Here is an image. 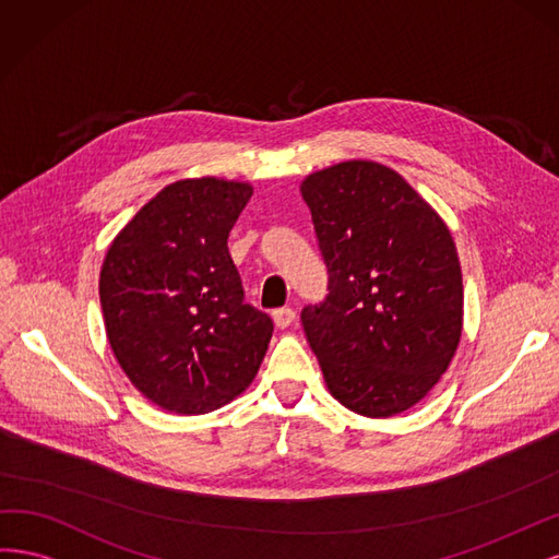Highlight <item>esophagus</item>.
<instances>
[{
    "label": "esophagus",
    "instance_id": "esophagus-1",
    "mask_svg": "<svg viewBox=\"0 0 559 559\" xmlns=\"http://www.w3.org/2000/svg\"><path fill=\"white\" fill-rule=\"evenodd\" d=\"M272 316H274L276 328H281V330L290 328V325H293V320H295V311L290 309V306H283V309H276Z\"/></svg>",
    "mask_w": 559,
    "mask_h": 559
}]
</instances>
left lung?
Masks as SVG:
<instances>
[{
  "mask_svg": "<svg viewBox=\"0 0 559 559\" xmlns=\"http://www.w3.org/2000/svg\"><path fill=\"white\" fill-rule=\"evenodd\" d=\"M322 260L325 301L301 325L346 408L390 418L439 383L462 336V269L450 229L404 178L348 159L301 181Z\"/></svg>",
  "mask_w": 559,
  "mask_h": 559,
  "instance_id": "1",
  "label": "left lung"
}]
</instances>
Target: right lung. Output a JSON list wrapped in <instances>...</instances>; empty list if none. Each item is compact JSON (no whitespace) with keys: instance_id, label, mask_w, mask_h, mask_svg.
<instances>
[{"instance_id":"add662e5","label":"right lung","mask_w":559,"mask_h":559,"mask_svg":"<svg viewBox=\"0 0 559 559\" xmlns=\"http://www.w3.org/2000/svg\"><path fill=\"white\" fill-rule=\"evenodd\" d=\"M253 188L186 178L120 229L99 274L111 350L132 385L169 413L200 416L253 383L274 322L243 301L227 237Z\"/></svg>"}]
</instances>
